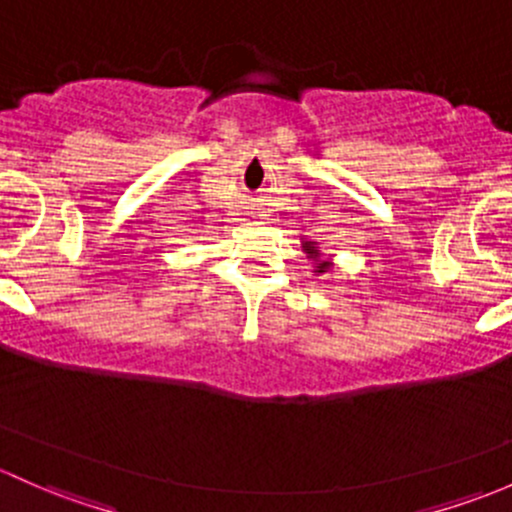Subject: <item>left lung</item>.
Returning a JSON list of instances; mask_svg holds the SVG:
<instances>
[{
    "label": "left lung",
    "mask_w": 512,
    "mask_h": 512,
    "mask_svg": "<svg viewBox=\"0 0 512 512\" xmlns=\"http://www.w3.org/2000/svg\"><path fill=\"white\" fill-rule=\"evenodd\" d=\"M303 251L308 254L310 261L315 263V266H313L315 276H320V273H325V271H330V268H333V261H325L323 254H320L318 241H303Z\"/></svg>",
    "instance_id": "8db88e82"
}]
</instances>
